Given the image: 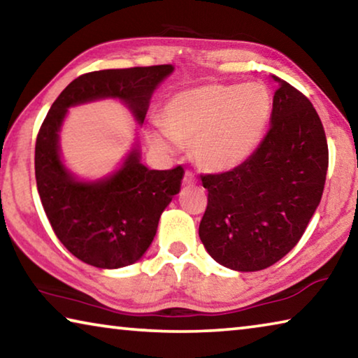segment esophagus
<instances>
[{
	"instance_id": "34e87169",
	"label": "esophagus",
	"mask_w": 358,
	"mask_h": 358,
	"mask_svg": "<svg viewBox=\"0 0 358 358\" xmlns=\"http://www.w3.org/2000/svg\"><path fill=\"white\" fill-rule=\"evenodd\" d=\"M197 183V178L194 177L192 172H186L185 173V178H183V185L186 186H191V185H196Z\"/></svg>"
}]
</instances>
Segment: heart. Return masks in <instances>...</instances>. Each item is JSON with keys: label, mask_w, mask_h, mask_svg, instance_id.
I'll return each instance as SVG.
<instances>
[{"label": "heart", "mask_w": 358, "mask_h": 358, "mask_svg": "<svg viewBox=\"0 0 358 358\" xmlns=\"http://www.w3.org/2000/svg\"><path fill=\"white\" fill-rule=\"evenodd\" d=\"M273 96L262 83H211L172 96L162 108V126H148L151 147L166 156L189 145L205 172L234 171L256 153L268 126Z\"/></svg>", "instance_id": "b5f03b06"}]
</instances>
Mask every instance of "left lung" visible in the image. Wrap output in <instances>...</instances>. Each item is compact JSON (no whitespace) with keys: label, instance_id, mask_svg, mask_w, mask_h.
I'll list each match as a JSON object with an SVG mask.
<instances>
[{"label":"left lung","instance_id":"left-lung-1","mask_svg":"<svg viewBox=\"0 0 358 358\" xmlns=\"http://www.w3.org/2000/svg\"><path fill=\"white\" fill-rule=\"evenodd\" d=\"M270 129L250 159L234 171L202 175L208 205L199 226L217 264L257 271L299 243L319 207L329 169L324 126L310 99L271 76Z\"/></svg>","mask_w":358,"mask_h":358}]
</instances>
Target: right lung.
<instances>
[{
	"instance_id": "add662e5",
	"label": "right lung",
	"mask_w": 358,
	"mask_h": 358,
	"mask_svg": "<svg viewBox=\"0 0 358 358\" xmlns=\"http://www.w3.org/2000/svg\"><path fill=\"white\" fill-rule=\"evenodd\" d=\"M172 64L94 71L66 87L36 138V183L58 240L82 262L121 268L141 260L153 241L162 211L180 192L183 167L151 171L141 161L137 141L117 171L82 180L64 164L59 132L71 107L118 99L143 124L155 90L173 72Z\"/></svg>"
}]
</instances>
